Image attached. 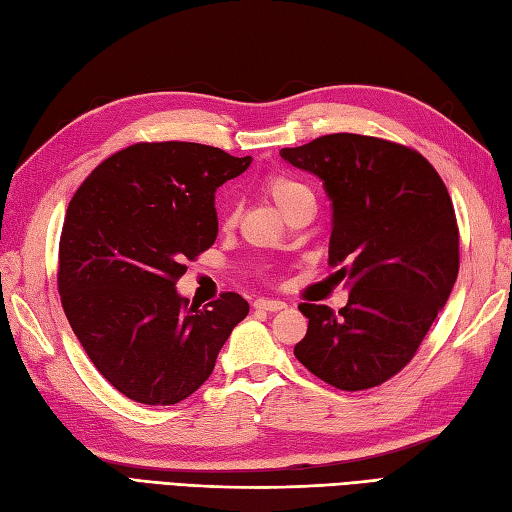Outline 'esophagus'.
I'll use <instances>...</instances> for the list:
<instances>
[{"instance_id":"esophagus-1","label":"esophagus","mask_w":512,"mask_h":512,"mask_svg":"<svg viewBox=\"0 0 512 512\" xmlns=\"http://www.w3.org/2000/svg\"><path fill=\"white\" fill-rule=\"evenodd\" d=\"M254 309H258V311H269V313H276V311L287 309V304L282 302V300H267V298H258V300L254 302Z\"/></svg>"}]
</instances>
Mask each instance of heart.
Returning <instances> with one entry per match:
<instances>
[{
    "mask_svg": "<svg viewBox=\"0 0 512 512\" xmlns=\"http://www.w3.org/2000/svg\"><path fill=\"white\" fill-rule=\"evenodd\" d=\"M263 190L282 214H287L295 206H300V203H313L311 190L306 188L302 181L293 179L285 173H269L263 179ZM219 217L223 227H232L238 217V210L234 203H223L219 210Z\"/></svg>",
    "mask_w": 512,
    "mask_h": 512,
    "instance_id": "1",
    "label": "heart"
}]
</instances>
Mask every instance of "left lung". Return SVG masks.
Returning a JSON list of instances; mask_svg holds the SVG:
<instances>
[{
  "label": "left lung",
  "mask_w": 512,
  "mask_h": 512,
  "mask_svg": "<svg viewBox=\"0 0 512 512\" xmlns=\"http://www.w3.org/2000/svg\"><path fill=\"white\" fill-rule=\"evenodd\" d=\"M280 157L324 181L333 208L328 263L350 289L344 309L302 302L295 357L337 390H368L412 361L460 267L456 212L436 168L403 144L322 135Z\"/></svg>",
  "instance_id": "left-lung-1"
}]
</instances>
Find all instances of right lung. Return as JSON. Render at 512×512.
Instances as JSON below:
<instances>
[{"label": "right lung", "mask_w": 512, "mask_h": 512, "mask_svg": "<svg viewBox=\"0 0 512 512\" xmlns=\"http://www.w3.org/2000/svg\"><path fill=\"white\" fill-rule=\"evenodd\" d=\"M252 157L195 142H140L98 164L67 206L59 243L63 311L96 370L144 405H175L214 370L249 304H188L175 285L217 241L214 192Z\"/></svg>", "instance_id": "right-lung-1"}]
</instances>
